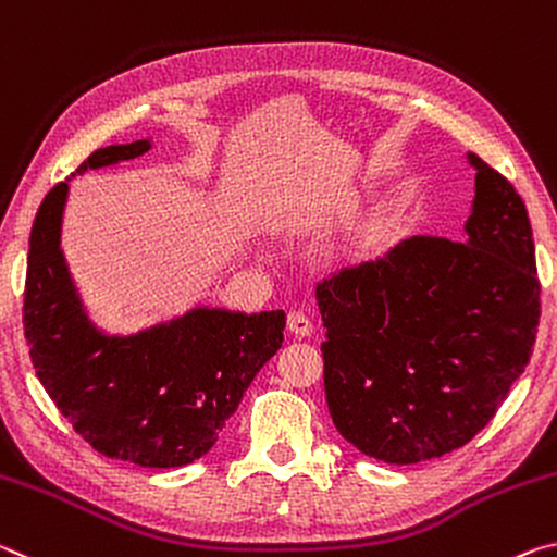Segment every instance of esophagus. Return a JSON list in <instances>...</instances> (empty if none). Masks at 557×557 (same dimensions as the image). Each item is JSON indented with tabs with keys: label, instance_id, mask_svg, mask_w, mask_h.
<instances>
[{
	"label": "esophagus",
	"instance_id": "1",
	"mask_svg": "<svg viewBox=\"0 0 557 557\" xmlns=\"http://www.w3.org/2000/svg\"><path fill=\"white\" fill-rule=\"evenodd\" d=\"M286 325H288V331L296 335V338H308V335L313 333L311 318H308L304 311H290L286 318Z\"/></svg>",
	"mask_w": 557,
	"mask_h": 557
}]
</instances>
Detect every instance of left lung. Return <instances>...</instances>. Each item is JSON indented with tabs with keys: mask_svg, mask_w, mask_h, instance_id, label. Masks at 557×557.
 <instances>
[{
	"mask_svg": "<svg viewBox=\"0 0 557 557\" xmlns=\"http://www.w3.org/2000/svg\"><path fill=\"white\" fill-rule=\"evenodd\" d=\"M467 242L412 236L315 286L333 424L387 463L444 457L494 419L531 360L541 281L513 185L469 152Z\"/></svg>",
	"mask_w": 557,
	"mask_h": 557,
	"instance_id": "1",
	"label": "left lung"
}]
</instances>
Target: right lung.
I'll list each match as a JSON object with an SVG mask.
<instances>
[{
    "label": "right lung",
    "mask_w": 557,
    "mask_h": 557,
    "mask_svg": "<svg viewBox=\"0 0 557 557\" xmlns=\"http://www.w3.org/2000/svg\"><path fill=\"white\" fill-rule=\"evenodd\" d=\"M150 140L88 154L73 175L140 158ZM69 185L36 212L24 286V338L36 377L73 430L111 459L175 469L212 449L246 387L284 343L286 313L195 308L135 335L88 321L61 251Z\"/></svg>",
    "instance_id": "add662e5"
}]
</instances>
